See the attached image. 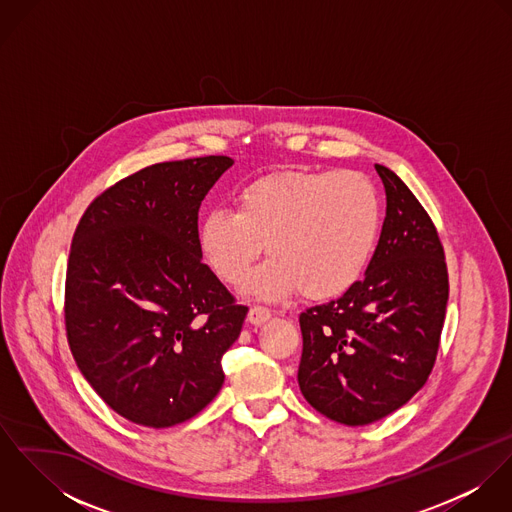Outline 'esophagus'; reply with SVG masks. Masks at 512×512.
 Returning <instances> with one entry per match:
<instances>
[{
  "instance_id": "obj_1",
  "label": "esophagus",
  "mask_w": 512,
  "mask_h": 512,
  "mask_svg": "<svg viewBox=\"0 0 512 512\" xmlns=\"http://www.w3.org/2000/svg\"><path fill=\"white\" fill-rule=\"evenodd\" d=\"M272 317V311L264 305H252L248 311V321L252 325H264Z\"/></svg>"
}]
</instances>
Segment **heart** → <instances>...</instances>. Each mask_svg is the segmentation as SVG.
<instances>
[{
	"label": "heart",
	"mask_w": 512,
	"mask_h": 512,
	"mask_svg": "<svg viewBox=\"0 0 512 512\" xmlns=\"http://www.w3.org/2000/svg\"><path fill=\"white\" fill-rule=\"evenodd\" d=\"M380 230L374 185L357 171H284L236 193V211H209L197 232L207 266L236 284L262 256L272 260L244 290L264 299L297 292L329 299L365 274Z\"/></svg>",
	"instance_id": "obj_1"
}]
</instances>
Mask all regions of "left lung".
Masks as SVG:
<instances>
[{
	"label": "left lung",
	"mask_w": 512,
	"mask_h": 512,
	"mask_svg": "<svg viewBox=\"0 0 512 512\" xmlns=\"http://www.w3.org/2000/svg\"><path fill=\"white\" fill-rule=\"evenodd\" d=\"M386 217L365 278L299 315L305 400L345 426L372 424L428 380L449 297L445 254L426 209L388 167L374 165Z\"/></svg>",
	"instance_id": "left-lung-1"
}]
</instances>
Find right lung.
Masks as SVG:
<instances>
[{
	"mask_svg": "<svg viewBox=\"0 0 512 512\" xmlns=\"http://www.w3.org/2000/svg\"><path fill=\"white\" fill-rule=\"evenodd\" d=\"M234 161H163L98 195L74 230L65 325L74 361L126 420L169 428L197 416L224 382L238 305L203 264L199 207Z\"/></svg>",
	"mask_w": 512,
	"mask_h": 512,
	"instance_id": "right-lung-1",
	"label": "right lung"
}]
</instances>
